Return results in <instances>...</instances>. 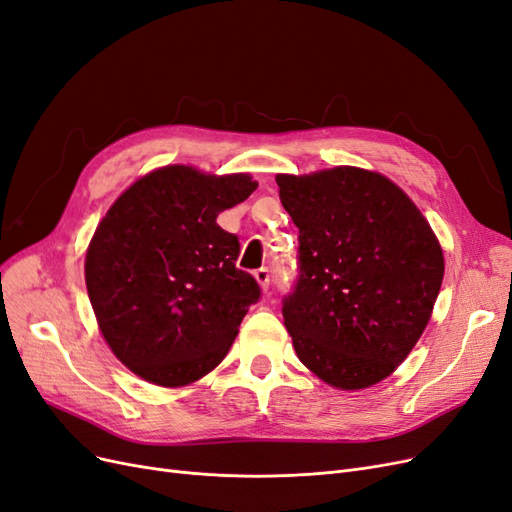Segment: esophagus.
Returning a JSON list of instances; mask_svg holds the SVG:
<instances>
[{"label":"esophagus","mask_w":512,"mask_h":512,"mask_svg":"<svg viewBox=\"0 0 512 512\" xmlns=\"http://www.w3.org/2000/svg\"><path fill=\"white\" fill-rule=\"evenodd\" d=\"M255 278H257V283L261 285V289L268 291V287H270V270L268 268L255 270Z\"/></svg>","instance_id":"obj_1"}]
</instances>
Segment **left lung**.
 Listing matches in <instances>:
<instances>
[{
	"instance_id": "left-lung-1",
	"label": "left lung",
	"mask_w": 512,
	"mask_h": 512,
	"mask_svg": "<svg viewBox=\"0 0 512 512\" xmlns=\"http://www.w3.org/2000/svg\"><path fill=\"white\" fill-rule=\"evenodd\" d=\"M298 236V278L283 317L302 364L338 389H364L398 368L430 321L442 249L389 178L334 168L278 174Z\"/></svg>"
}]
</instances>
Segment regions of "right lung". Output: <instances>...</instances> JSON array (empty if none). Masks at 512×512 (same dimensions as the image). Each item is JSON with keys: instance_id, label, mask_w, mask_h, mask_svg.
I'll return each instance as SVG.
<instances>
[{"instance_id": "right-lung-1", "label": "right lung", "mask_w": 512, "mask_h": 512, "mask_svg": "<svg viewBox=\"0 0 512 512\" xmlns=\"http://www.w3.org/2000/svg\"><path fill=\"white\" fill-rule=\"evenodd\" d=\"M255 189L249 174L168 166L136 180L97 225L89 300L112 353L144 381L183 387L217 368L259 302L257 280L236 268L238 236L217 223Z\"/></svg>"}]
</instances>
